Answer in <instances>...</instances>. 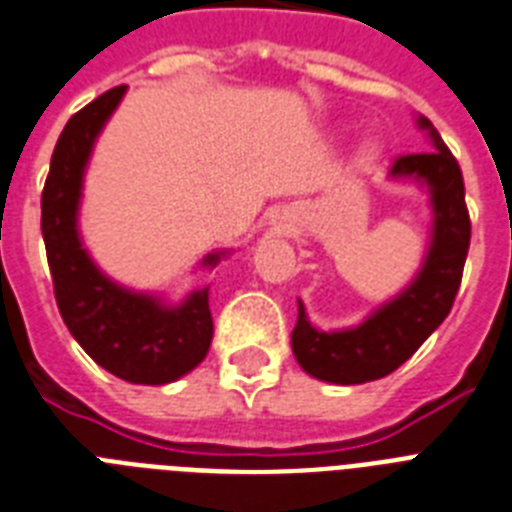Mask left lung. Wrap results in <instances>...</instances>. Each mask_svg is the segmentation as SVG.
Segmentation results:
<instances>
[{
	"mask_svg": "<svg viewBox=\"0 0 512 512\" xmlns=\"http://www.w3.org/2000/svg\"><path fill=\"white\" fill-rule=\"evenodd\" d=\"M416 125L426 133L432 151L400 156L387 177L416 183L429 193L432 230L421 269L395 298L371 311L356 327L324 332L308 322L306 306L298 301V322L290 342L295 361L314 379L363 384L387 377L421 348L453 308L471 243L466 188L458 162L437 128L421 114Z\"/></svg>",
	"mask_w": 512,
	"mask_h": 512,
	"instance_id": "8db88e82",
	"label": "left lung"
}]
</instances>
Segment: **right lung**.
Here are the masks:
<instances>
[{"label":"right lung","mask_w":512,"mask_h":512,"mask_svg":"<svg viewBox=\"0 0 512 512\" xmlns=\"http://www.w3.org/2000/svg\"><path fill=\"white\" fill-rule=\"evenodd\" d=\"M125 91L128 86L112 88L67 120L41 193V232L59 314L80 348L125 382L170 384L209 353V287L190 290L180 303L130 290L101 272L78 230L88 159ZM225 256L227 251L209 253L201 266L214 269Z\"/></svg>","instance_id":"add662e5"}]
</instances>
